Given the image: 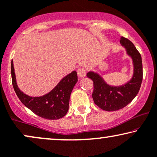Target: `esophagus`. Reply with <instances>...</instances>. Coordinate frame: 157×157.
<instances>
[{
    "label": "esophagus",
    "instance_id": "obj_1",
    "mask_svg": "<svg viewBox=\"0 0 157 157\" xmlns=\"http://www.w3.org/2000/svg\"><path fill=\"white\" fill-rule=\"evenodd\" d=\"M77 75L80 77H84L86 75V70L84 68H80L77 69Z\"/></svg>",
    "mask_w": 157,
    "mask_h": 157
}]
</instances>
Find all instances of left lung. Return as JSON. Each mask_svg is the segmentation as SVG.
<instances>
[{
  "instance_id": "8db88e82",
  "label": "left lung",
  "mask_w": 157,
  "mask_h": 157,
  "mask_svg": "<svg viewBox=\"0 0 157 157\" xmlns=\"http://www.w3.org/2000/svg\"><path fill=\"white\" fill-rule=\"evenodd\" d=\"M120 43L125 48L127 53L133 61L134 73L131 80L122 86L113 87L106 84L96 73L89 72L87 74V77L93 82V101L99 108L108 112L121 109L130 104L138 94L143 80L142 59L140 53L133 43L126 37H121Z\"/></svg>"
}]
</instances>
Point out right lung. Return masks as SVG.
<instances>
[{
    "label": "right lung",
    "mask_w": 157,
    "mask_h": 157,
    "mask_svg": "<svg viewBox=\"0 0 157 157\" xmlns=\"http://www.w3.org/2000/svg\"><path fill=\"white\" fill-rule=\"evenodd\" d=\"M11 79L13 88L21 102L33 113L47 120H58L65 116L69 110V98L74 86L77 82L75 71L67 75L48 94L40 97H30L18 88L11 61Z\"/></svg>",
    "instance_id": "1"
}]
</instances>
